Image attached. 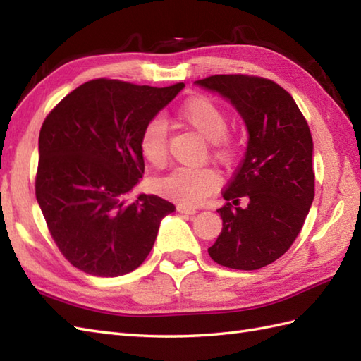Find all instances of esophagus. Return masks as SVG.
I'll list each match as a JSON object with an SVG mask.
<instances>
[{"instance_id":"obj_1","label":"esophagus","mask_w":361,"mask_h":361,"mask_svg":"<svg viewBox=\"0 0 361 361\" xmlns=\"http://www.w3.org/2000/svg\"><path fill=\"white\" fill-rule=\"evenodd\" d=\"M176 211L181 212V214H189V216H194V214L198 212L195 208H189V206H185V204L176 206Z\"/></svg>"}]
</instances>
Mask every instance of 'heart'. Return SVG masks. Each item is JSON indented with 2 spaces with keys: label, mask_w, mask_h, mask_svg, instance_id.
Segmentation results:
<instances>
[{
  "label": "heart",
  "mask_w": 361,
  "mask_h": 361,
  "mask_svg": "<svg viewBox=\"0 0 361 361\" xmlns=\"http://www.w3.org/2000/svg\"><path fill=\"white\" fill-rule=\"evenodd\" d=\"M181 119L194 128L203 140L214 142V155L221 163L233 159L235 147L225 136L228 116L225 110L208 97H194L183 105ZM144 159L153 167H163L167 163V130L161 119H152L144 127L140 140ZM219 186V176L212 169L180 167L157 183L161 194L185 206H198Z\"/></svg>",
  "instance_id": "obj_1"
}]
</instances>
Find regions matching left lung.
Returning <instances> with one entry per match:
<instances>
[{
  "label": "left lung",
  "instance_id": "1",
  "mask_svg": "<svg viewBox=\"0 0 361 361\" xmlns=\"http://www.w3.org/2000/svg\"><path fill=\"white\" fill-rule=\"evenodd\" d=\"M195 85L225 97L248 130L247 152L221 194L228 203L217 209L224 228L208 252L224 267L259 270L291 247L315 197L310 128L293 97L273 80L221 74Z\"/></svg>",
  "mask_w": 361,
  "mask_h": 361
}]
</instances>
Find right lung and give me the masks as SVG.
I'll use <instances>...</instances> for the list:
<instances>
[{
	"instance_id": "right-lung-1",
	"label": "right lung",
	"mask_w": 361,
	"mask_h": 361,
	"mask_svg": "<svg viewBox=\"0 0 361 361\" xmlns=\"http://www.w3.org/2000/svg\"><path fill=\"white\" fill-rule=\"evenodd\" d=\"M185 88L96 79L65 96L38 136L35 195L54 242L93 276L136 270L175 206L158 195L126 197L144 173V127Z\"/></svg>"
}]
</instances>
